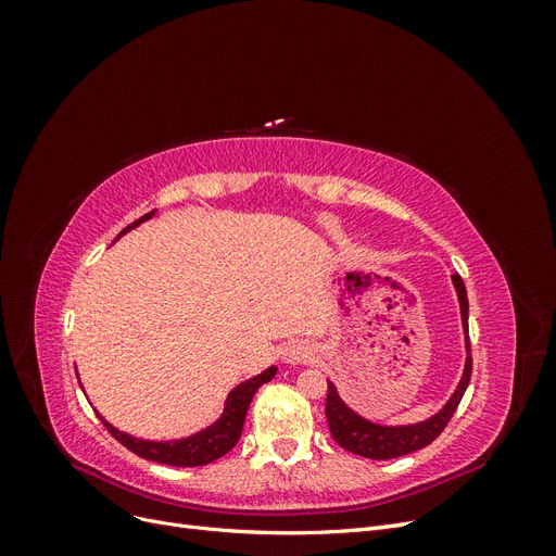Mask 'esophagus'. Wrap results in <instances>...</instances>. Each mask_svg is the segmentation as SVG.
Here are the masks:
<instances>
[{
    "instance_id": "1",
    "label": "esophagus",
    "mask_w": 556,
    "mask_h": 556,
    "mask_svg": "<svg viewBox=\"0 0 556 556\" xmlns=\"http://www.w3.org/2000/svg\"><path fill=\"white\" fill-rule=\"evenodd\" d=\"M313 357V352L306 343H290L282 352V359L288 364H301V362H308Z\"/></svg>"
}]
</instances>
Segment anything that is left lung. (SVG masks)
I'll use <instances>...</instances> for the list:
<instances>
[{
  "label": "left lung",
  "mask_w": 556,
  "mask_h": 556,
  "mask_svg": "<svg viewBox=\"0 0 556 556\" xmlns=\"http://www.w3.org/2000/svg\"><path fill=\"white\" fill-rule=\"evenodd\" d=\"M454 290L459 296V308H462V325L466 333V364H464V376L457 384V390L450 396V401L443 406V410L435 413L433 417L425 419V422L406 425V427H382L376 422H368L362 415H357L352 408H348L343 399L336 392L333 382H329L327 392V422L333 441L348 452H355L359 457L366 459H394L403 457V454H410L415 450H422L429 443L439 439L441 431L447 427L454 410H457L459 401L466 392L470 371H473V359H470V341H468V296L462 276H452Z\"/></svg>",
  "instance_id": "obj_1"
}]
</instances>
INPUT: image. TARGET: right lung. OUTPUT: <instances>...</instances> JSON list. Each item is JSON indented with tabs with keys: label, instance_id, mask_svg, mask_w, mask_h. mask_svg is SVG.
<instances>
[{
	"label": "right lung",
	"instance_id": "right-lung-1",
	"mask_svg": "<svg viewBox=\"0 0 556 556\" xmlns=\"http://www.w3.org/2000/svg\"><path fill=\"white\" fill-rule=\"evenodd\" d=\"M153 215H155V211H150L148 215L139 217L137 223H131L129 227H125L121 231V237L123 233H127L131 227L141 225L143 220H148V217H153ZM276 371L278 368L271 366V368H266L264 374L241 382L239 387H233L225 401L223 417L217 419V422H213L211 427L201 429L199 433L188 435V439H180V441H166V443L141 441V439H134V435H129L125 431H117L115 427H111L106 422L102 415H99V419H102L104 427L111 431V435L117 443H123L127 450L139 454V457H143L148 462H157V464H166V466H182V468L185 466H206L215 459H220L223 454H227L233 445L239 443L252 396H255V392L264 382H268L276 376Z\"/></svg>",
	"mask_w": 556,
	"mask_h": 556
}]
</instances>
